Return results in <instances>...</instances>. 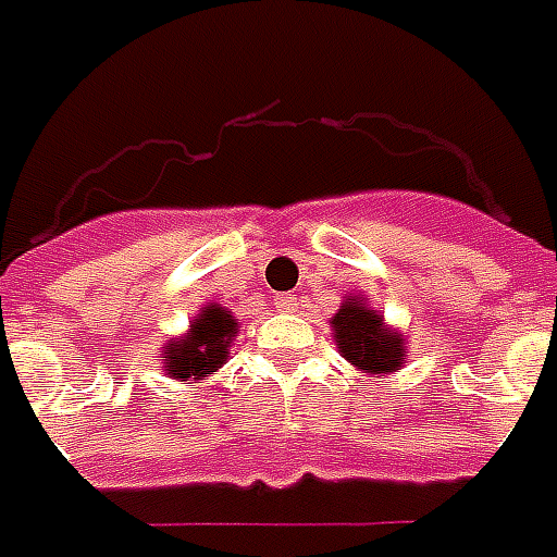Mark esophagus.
Wrapping results in <instances>:
<instances>
[{
  "label": "esophagus",
  "mask_w": 557,
  "mask_h": 557,
  "mask_svg": "<svg viewBox=\"0 0 557 557\" xmlns=\"http://www.w3.org/2000/svg\"><path fill=\"white\" fill-rule=\"evenodd\" d=\"M296 294H278L275 296V308H278V311H284V313H290V311H296Z\"/></svg>",
  "instance_id": "esophagus-1"
}]
</instances>
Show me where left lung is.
Returning <instances> with one entry per match:
<instances>
[{"label": "left lung", "instance_id": "left-lung-1", "mask_svg": "<svg viewBox=\"0 0 557 557\" xmlns=\"http://www.w3.org/2000/svg\"><path fill=\"white\" fill-rule=\"evenodd\" d=\"M334 343L361 373L391 375L405 361V337L384 325V317L367 308L361 296H349L332 317Z\"/></svg>", "mask_w": 557, "mask_h": 557}]
</instances>
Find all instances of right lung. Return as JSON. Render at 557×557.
Wrapping results in <instances>:
<instances>
[{"instance_id":"1","label":"right lung","mask_w":557,"mask_h":557,"mask_svg":"<svg viewBox=\"0 0 557 557\" xmlns=\"http://www.w3.org/2000/svg\"><path fill=\"white\" fill-rule=\"evenodd\" d=\"M237 337V320L220 305H205L184 337H173L164 346L166 375L175 382L194 384L216 373L228 358V346Z\"/></svg>"}]
</instances>
